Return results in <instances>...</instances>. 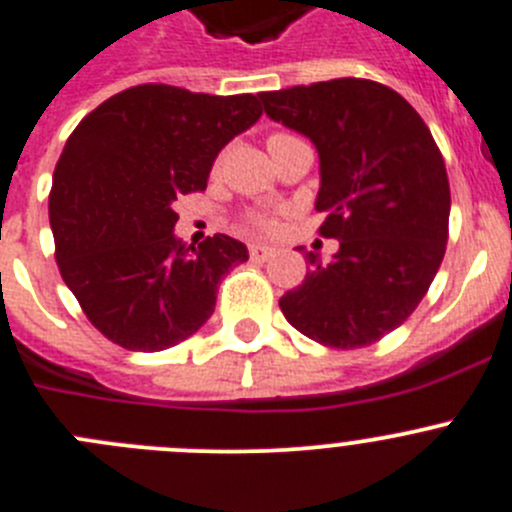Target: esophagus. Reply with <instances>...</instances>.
<instances>
[{"label":"esophagus","mask_w":512,"mask_h":512,"mask_svg":"<svg viewBox=\"0 0 512 512\" xmlns=\"http://www.w3.org/2000/svg\"><path fill=\"white\" fill-rule=\"evenodd\" d=\"M273 252H275L273 247H267V245H250V257L257 262L270 260V257H273Z\"/></svg>","instance_id":"obj_1"}]
</instances>
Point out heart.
Listing matches in <instances>:
<instances>
[{
    "instance_id": "b5f03b06",
    "label": "heart",
    "mask_w": 512,
    "mask_h": 512,
    "mask_svg": "<svg viewBox=\"0 0 512 512\" xmlns=\"http://www.w3.org/2000/svg\"><path fill=\"white\" fill-rule=\"evenodd\" d=\"M298 137L296 135H288V132H273V135L267 137V147L270 150H275V147L280 145H288V142H296ZM252 224L260 229H273L275 227V219L273 216H265V214H255L252 216Z\"/></svg>"
}]
</instances>
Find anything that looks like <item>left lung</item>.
<instances>
[{"mask_svg": "<svg viewBox=\"0 0 512 512\" xmlns=\"http://www.w3.org/2000/svg\"><path fill=\"white\" fill-rule=\"evenodd\" d=\"M260 99L267 117L319 150V234L339 239L331 262L306 252L311 270L280 298V311L324 347L375 344L416 311L444 260L451 196L439 147L398 91L367 78Z\"/></svg>", "mask_w": 512, "mask_h": 512, "instance_id": "8db88e82", "label": "left lung"}]
</instances>
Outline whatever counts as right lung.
Instances as JSON below:
<instances>
[{
  "instance_id": "obj_1",
  "label": "right lung",
  "mask_w": 512,
  "mask_h": 512,
  "mask_svg": "<svg viewBox=\"0 0 512 512\" xmlns=\"http://www.w3.org/2000/svg\"><path fill=\"white\" fill-rule=\"evenodd\" d=\"M260 114L252 94L142 84L71 132L50 188L55 260L86 319L114 344L160 352L214 313L219 283L247 247L227 234L183 245L173 204L204 191L216 155Z\"/></svg>"
}]
</instances>
